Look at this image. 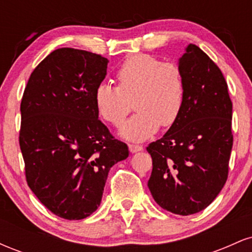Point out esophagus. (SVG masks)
<instances>
[{
	"label": "esophagus",
	"mask_w": 252,
	"mask_h": 252,
	"mask_svg": "<svg viewBox=\"0 0 252 252\" xmlns=\"http://www.w3.org/2000/svg\"><path fill=\"white\" fill-rule=\"evenodd\" d=\"M143 149L142 146H140V144H136V143H130L129 144V150L131 153H137V152H141V150Z\"/></svg>",
	"instance_id": "34e87169"
}]
</instances>
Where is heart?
<instances>
[{
  "label": "heart",
  "mask_w": 252,
  "mask_h": 252,
  "mask_svg": "<svg viewBox=\"0 0 252 252\" xmlns=\"http://www.w3.org/2000/svg\"><path fill=\"white\" fill-rule=\"evenodd\" d=\"M118 86L102 83L94 91V105L105 122L118 126L132 109L137 112L121 129L126 140L142 141L158 126L169 128L180 117L186 85L180 66L149 54L129 57L116 72Z\"/></svg>",
  "instance_id": "1"
}]
</instances>
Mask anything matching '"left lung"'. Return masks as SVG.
Segmentation results:
<instances>
[{"label":"left lung","mask_w":252,"mask_h":252,"mask_svg":"<svg viewBox=\"0 0 252 252\" xmlns=\"http://www.w3.org/2000/svg\"><path fill=\"white\" fill-rule=\"evenodd\" d=\"M179 66L184 108L163 137L147 147L153 160L148 187L162 209L189 216L206 209L227 180L232 102L221 71L198 46H187Z\"/></svg>","instance_id":"1"}]
</instances>
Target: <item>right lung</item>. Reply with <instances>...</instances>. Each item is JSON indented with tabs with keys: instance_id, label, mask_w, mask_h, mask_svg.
Instances as JSON below:
<instances>
[{
	"instance_id": "right-lung-1",
	"label": "right lung",
	"mask_w": 252,
	"mask_h": 252,
	"mask_svg": "<svg viewBox=\"0 0 252 252\" xmlns=\"http://www.w3.org/2000/svg\"><path fill=\"white\" fill-rule=\"evenodd\" d=\"M108 63L88 51L58 48L34 68L22 96L26 180L42 205L68 220L98 209L110 168L129 156L94 105Z\"/></svg>"
}]
</instances>
